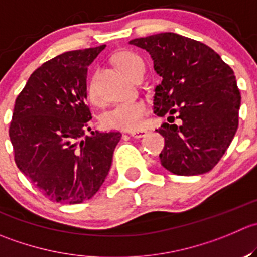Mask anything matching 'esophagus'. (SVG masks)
Wrapping results in <instances>:
<instances>
[{
	"label": "esophagus",
	"mask_w": 257,
	"mask_h": 257,
	"mask_svg": "<svg viewBox=\"0 0 257 257\" xmlns=\"http://www.w3.org/2000/svg\"><path fill=\"white\" fill-rule=\"evenodd\" d=\"M129 134H131V137H133V138H142V137L146 136L147 131H144V129H137V131H131Z\"/></svg>",
	"instance_id": "34e87169"
}]
</instances>
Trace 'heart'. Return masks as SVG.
I'll list each match as a JSON object with an SVG mask.
<instances>
[{
  "label": "heart",
  "mask_w": 257,
  "mask_h": 257,
  "mask_svg": "<svg viewBox=\"0 0 257 257\" xmlns=\"http://www.w3.org/2000/svg\"><path fill=\"white\" fill-rule=\"evenodd\" d=\"M116 64L120 70L125 74L128 78L132 76L141 69H144V62L141 56L134 52L124 51L116 57ZM88 96L90 100H96L98 93H96L95 81L91 78L88 83ZM147 113L146 104L142 101L131 100L123 101V103L115 104L104 111L101 115L100 121L104 128L108 129H137L142 125L144 120V115Z\"/></svg>",
  "instance_id": "obj_1"
}]
</instances>
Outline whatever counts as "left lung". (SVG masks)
<instances>
[{
	"label": "left lung",
	"instance_id": "1",
	"mask_svg": "<svg viewBox=\"0 0 257 257\" xmlns=\"http://www.w3.org/2000/svg\"><path fill=\"white\" fill-rule=\"evenodd\" d=\"M147 50L162 83L154 89V113L173 114L182 124L163 123L159 154L167 171L196 176L211 171L232 142L238 126L240 90L235 74L210 46L174 32L129 41Z\"/></svg>",
	"mask_w": 257,
	"mask_h": 257
}]
</instances>
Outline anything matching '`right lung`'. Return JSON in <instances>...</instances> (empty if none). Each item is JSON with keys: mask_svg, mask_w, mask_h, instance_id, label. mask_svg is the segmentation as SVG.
I'll use <instances>...</instances> for the list:
<instances>
[{"mask_svg": "<svg viewBox=\"0 0 257 257\" xmlns=\"http://www.w3.org/2000/svg\"><path fill=\"white\" fill-rule=\"evenodd\" d=\"M105 45L64 52L44 62L15 101L10 139L15 162L45 197L75 205L90 200L110 169L119 132H91L88 66Z\"/></svg>", "mask_w": 257, "mask_h": 257, "instance_id": "add662e5", "label": "right lung"}]
</instances>
